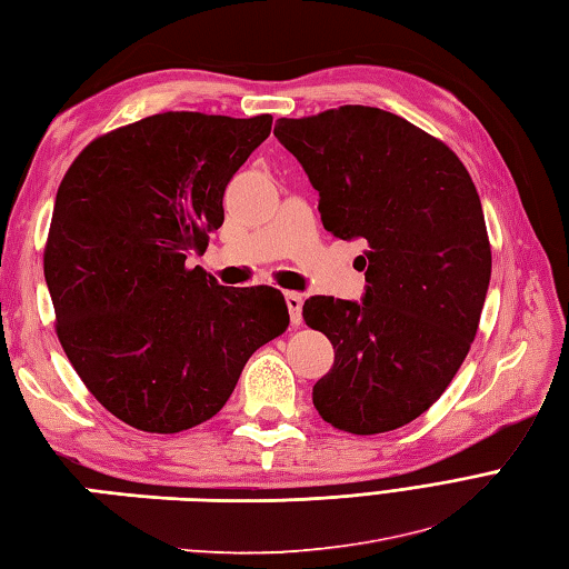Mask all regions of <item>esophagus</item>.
<instances>
[{
	"instance_id": "34e87169",
	"label": "esophagus",
	"mask_w": 569,
	"mask_h": 569,
	"mask_svg": "<svg viewBox=\"0 0 569 569\" xmlns=\"http://www.w3.org/2000/svg\"><path fill=\"white\" fill-rule=\"evenodd\" d=\"M284 301L289 309V319H292L295 326L301 323V307H305V295L299 292H284Z\"/></svg>"
}]
</instances>
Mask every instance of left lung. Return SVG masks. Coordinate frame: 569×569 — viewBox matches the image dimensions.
<instances>
[{"mask_svg":"<svg viewBox=\"0 0 569 569\" xmlns=\"http://www.w3.org/2000/svg\"><path fill=\"white\" fill-rule=\"evenodd\" d=\"M274 136L319 192L323 229L368 246L360 305L301 309L336 350L313 407L340 431H395L443 395L477 336L491 277L482 201L443 141L385 109L280 119Z\"/></svg>","mask_w":569,"mask_h":569,"instance_id":"left-lung-1","label":"left lung"}]
</instances>
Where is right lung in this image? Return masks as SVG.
Listing matches in <instances>:
<instances>
[{
	"instance_id": "right-lung-1",
	"label": "right lung",
	"mask_w": 569,
	"mask_h": 569,
	"mask_svg": "<svg viewBox=\"0 0 569 569\" xmlns=\"http://www.w3.org/2000/svg\"><path fill=\"white\" fill-rule=\"evenodd\" d=\"M270 131V113H153L94 138L58 187L43 250L56 333L92 397L138 431L211 419L252 352L287 331L280 289L187 268Z\"/></svg>"
}]
</instances>
